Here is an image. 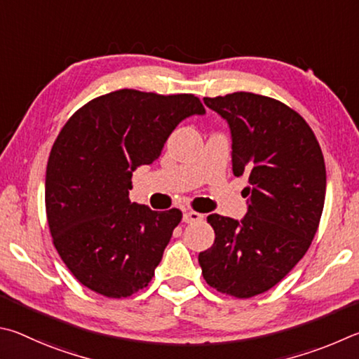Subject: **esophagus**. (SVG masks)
<instances>
[{
    "mask_svg": "<svg viewBox=\"0 0 359 359\" xmlns=\"http://www.w3.org/2000/svg\"><path fill=\"white\" fill-rule=\"evenodd\" d=\"M203 219V215H200V212H197V211H186L184 212V216H183V221L186 222V224H192V222H198V221H202Z\"/></svg>",
    "mask_w": 359,
    "mask_h": 359,
    "instance_id": "34e87169",
    "label": "esophagus"
}]
</instances>
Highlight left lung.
I'll use <instances>...</instances> for the list:
<instances>
[{"instance_id":"left-lung-1","label":"left lung","mask_w":359,"mask_h":359,"mask_svg":"<svg viewBox=\"0 0 359 359\" xmlns=\"http://www.w3.org/2000/svg\"><path fill=\"white\" fill-rule=\"evenodd\" d=\"M203 100L229 121L233 175L250 186L241 222L208 216L216 238L198 263L210 287L248 299L279 284L311 248L325 205V159L306 119L278 99L240 91Z\"/></svg>"}]
</instances>
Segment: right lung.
Wrapping results in <instances>:
<instances>
[{
	"mask_svg": "<svg viewBox=\"0 0 359 359\" xmlns=\"http://www.w3.org/2000/svg\"><path fill=\"white\" fill-rule=\"evenodd\" d=\"M194 113H205L194 94L124 88L80 107L56 137L47 222L61 260L90 290L128 298L153 279L183 212L130 203L132 172L159 159L168 135Z\"/></svg>",
	"mask_w": 359,
	"mask_h": 359,
	"instance_id": "add662e5",
	"label": "right lung"
}]
</instances>
